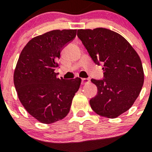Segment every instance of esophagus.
Masks as SVG:
<instances>
[{
    "mask_svg": "<svg viewBox=\"0 0 152 152\" xmlns=\"http://www.w3.org/2000/svg\"><path fill=\"white\" fill-rule=\"evenodd\" d=\"M82 80V84H88L90 82V79L88 78H82L81 79Z\"/></svg>",
    "mask_w": 152,
    "mask_h": 152,
    "instance_id": "34e87169",
    "label": "esophagus"
}]
</instances>
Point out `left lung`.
Wrapping results in <instances>:
<instances>
[{
    "label": "left lung",
    "instance_id": "1",
    "mask_svg": "<svg viewBox=\"0 0 152 152\" xmlns=\"http://www.w3.org/2000/svg\"><path fill=\"white\" fill-rule=\"evenodd\" d=\"M77 35L94 62L104 66L103 79H91L97 87L91 108L101 116L117 117L132 106L143 86L140 58L124 37L110 29H78Z\"/></svg>",
    "mask_w": 152,
    "mask_h": 152
}]
</instances>
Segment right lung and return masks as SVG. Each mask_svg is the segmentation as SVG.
Masks as SVG:
<instances>
[{
	"instance_id": "obj_1",
	"label": "right lung",
	"mask_w": 152,
	"mask_h": 152,
	"mask_svg": "<svg viewBox=\"0 0 152 152\" xmlns=\"http://www.w3.org/2000/svg\"><path fill=\"white\" fill-rule=\"evenodd\" d=\"M77 29H56L36 36L21 52L13 82L26 111L45 124L62 119L69 113L81 79L58 78L61 50L76 36Z\"/></svg>"
}]
</instances>
